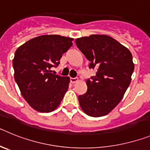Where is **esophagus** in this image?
Wrapping results in <instances>:
<instances>
[{"label": "esophagus", "instance_id": "1", "mask_svg": "<svg viewBox=\"0 0 150 150\" xmlns=\"http://www.w3.org/2000/svg\"><path fill=\"white\" fill-rule=\"evenodd\" d=\"M78 81V78H73L71 77V82L72 83H75Z\"/></svg>", "mask_w": 150, "mask_h": 150}]
</instances>
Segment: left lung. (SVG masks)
<instances>
[{
    "label": "left lung",
    "instance_id": "1",
    "mask_svg": "<svg viewBox=\"0 0 150 150\" xmlns=\"http://www.w3.org/2000/svg\"><path fill=\"white\" fill-rule=\"evenodd\" d=\"M96 75L86 80L87 91L79 95L80 107L88 116L108 114L122 99L129 86L134 64L128 49L110 36L92 34L76 40Z\"/></svg>",
    "mask_w": 150,
    "mask_h": 150
}]
</instances>
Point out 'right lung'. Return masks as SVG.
<instances>
[{
    "mask_svg": "<svg viewBox=\"0 0 150 150\" xmlns=\"http://www.w3.org/2000/svg\"><path fill=\"white\" fill-rule=\"evenodd\" d=\"M73 38L42 35L22 44L13 60L14 79L25 100L33 109L50 112L59 107L68 88L70 78L53 74Z\"/></svg>",
    "mask_w": 150,
    "mask_h": 150,
    "instance_id": "add662e5",
    "label": "right lung"
}]
</instances>
